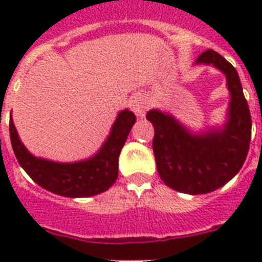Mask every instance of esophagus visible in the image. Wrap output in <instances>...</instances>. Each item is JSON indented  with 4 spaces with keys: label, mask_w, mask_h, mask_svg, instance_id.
Returning <instances> with one entry per match:
<instances>
[{
    "label": "esophagus",
    "mask_w": 262,
    "mask_h": 262,
    "mask_svg": "<svg viewBox=\"0 0 262 262\" xmlns=\"http://www.w3.org/2000/svg\"><path fill=\"white\" fill-rule=\"evenodd\" d=\"M130 107L137 117L143 118L145 113L148 111V108H149V102H148V99L145 96H143V95H136L135 98L132 99Z\"/></svg>",
    "instance_id": "1"
}]
</instances>
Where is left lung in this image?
Listing matches in <instances>:
<instances>
[{
  "label": "left lung",
  "mask_w": 262,
  "mask_h": 262,
  "mask_svg": "<svg viewBox=\"0 0 262 262\" xmlns=\"http://www.w3.org/2000/svg\"><path fill=\"white\" fill-rule=\"evenodd\" d=\"M195 63L212 65L224 73L230 91L227 121L222 127L193 133L174 115L152 108V141L159 177L168 187L186 194H205L238 174L248 156L252 118L235 68L213 50L204 51Z\"/></svg>",
  "instance_id": "8db88e82"
}]
</instances>
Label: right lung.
<instances>
[{"mask_svg": "<svg viewBox=\"0 0 262 262\" xmlns=\"http://www.w3.org/2000/svg\"><path fill=\"white\" fill-rule=\"evenodd\" d=\"M135 122L136 115L132 111H119L100 149L88 159L72 163L32 155L18 137L13 119L9 122V133L16 159L34 182L55 194L79 199L100 194L114 185L118 178L119 154Z\"/></svg>", "mask_w": 262, "mask_h": 262, "instance_id": "1", "label": "right lung"}]
</instances>
